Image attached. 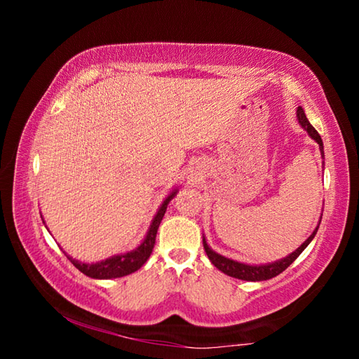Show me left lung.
<instances>
[{
    "instance_id": "8db88e82",
    "label": "left lung",
    "mask_w": 359,
    "mask_h": 359,
    "mask_svg": "<svg viewBox=\"0 0 359 359\" xmlns=\"http://www.w3.org/2000/svg\"><path fill=\"white\" fill-rule=\"evenodd\" d=\"M296 117H297V123L301 125V128H304L307 131V135L311 136L315 142L318 144L320 147V154L321 158L325 160V150H323V141H321L320 135L317 133V130L313 128L311 125V121L307 120L306 114H304V109L299 106L296 111ZM325 165V161H323ZM320 222L321 218L318 220L317 228L313 229V233L309 236V238L302 242V244L296 248L294 252H291L287 257L282 258V259H277V261H272V263H264V264H247V263H241V261H236V259H231L223 257V255L214 252L210 248V245L208 244V239H205V236L203 234V244H204V250L208 253V257L210 259V263L214 264L218 271H222L223 274H226L229 277H234V278H239V280H247V282H263V280H269V278L276 277L283 272L287 267L293 263V261L299 257V255L306 250V247L311 244L312 239L315 238V234H317V231L320 228Z\"/></svg>"
}]
</instances>
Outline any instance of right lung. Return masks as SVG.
<instances>
[{"mask_svg": "<svg viewBox=\"0 0 359 359\" xmlns=\"http://www.w3.org/2000/svg\"><path fill=\"white\" fill-rule=\"evenodd\" d=\"M177 191H179V188H172V190L169 191V194L165 198V201L161 203L160 208H158L154 220H151L147 233H145V238L142 239L141 244H139L136 248H133V250L126 252V253L114 255V257H109L102 261H96V263H82V261L69 257L66 252H65V255L68 257L71 263L82 272V274H85L87 277H92V278H98V280H109V278H117V277H125L128 274H133V272L141 269L145 261H147L151 255V250H154V245H155L158 226H160L163 217H165V214H166L168 204L171 203V199L175 196V194H177ZM41 218H42V215H41ZM44 224H46V222H44ZM47 231H48V228H47ZM48 233H50V231H48Z\"/></svg>", "mask_w": 359, "mask_h": 359, "instance_id": "add662e5", "label": "right lung"}]
</instances>
